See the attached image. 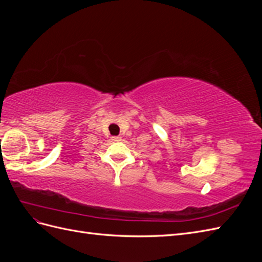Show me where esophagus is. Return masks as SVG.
Returning a JSON list of instances; mask_svg holds the SVG:
<instances>
[{
  "mask_svg": "<svg viewBox=\"0 0 262 262\" xmlns=\"http://www.w3.org/2000/svg\"><path fill=\"white\" fill-rule=\"evenodd\" d=\"M113 140L116 141V142H119V141H121L122 139H121V137H113Z\"/></svg>",
  "mask_w": 262,
  "mask_h": 262,
  "instance_id": "1",
  "label": "esophagus"
}]
</instances>
